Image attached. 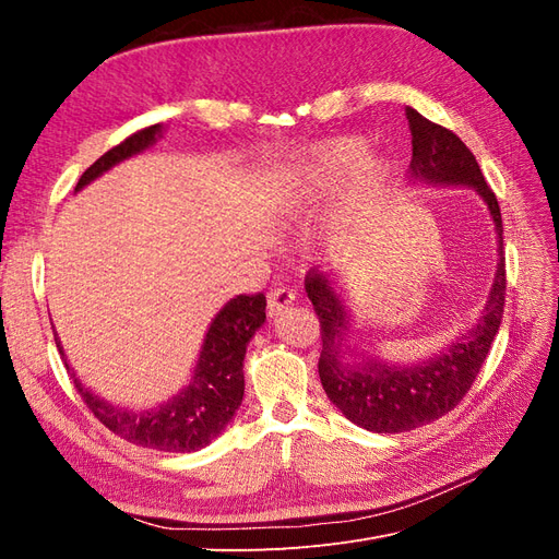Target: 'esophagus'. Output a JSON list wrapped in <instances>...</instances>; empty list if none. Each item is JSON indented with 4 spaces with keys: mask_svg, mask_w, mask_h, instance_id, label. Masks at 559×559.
Returning <instances> with one entry per match:
<instances>
[{
    "mask_svg": "<svg viewBox=\"0 0 559 559\" xmlns=\"http://www.w3.org/2000/svg\"><path fill=\"white\" fill-rule=\"evenodd\" d=\"M294 300H296V292L292 289V286L277 284V286H273V289L267 292V310H270V314H277L286 306H292Z\"/></svg>",
    "mask_w": 559,
    "mask_h": 559,
    "instance_id": "34e87169",
    "label": "esophagus"
}]
</instances>
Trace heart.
Instances as JSON below:
<instances>
[{
    "label": "heart",
    "mask_w": 559,
    "mask_h": 559,
    "mask_svg": "<svg viewBox=\"0 0 559 559\" xmlns=\"http://www.w3.org/2000/svg\"><path fill=\"white\" fill-rule=\"evenodd\" d=\"M368 156V146L361 138H341L310 148L275 177L273 202L286 212L298 214L319 198L333 191L352 175H357ZM376 175V167H364Z\"/></svg>",
    "instance_id": "obj_1"
}]
</instances>
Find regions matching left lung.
I'll return each mask as SVG.
<instances>
[{"label": "left lung", "instance_id": "8db88e82", "mask_svg": "<svg viewBox=\"0 0 559 559\" xmlns=\"http://www.w3.org/2000/svg\"><path fill=\"white\" fill-rule=\"evenodd\" d=\"M405 118H408L413 134L411 173L421 181L460 183L480 193L495 218L499 267L478 324L466 335L456 337V343H452L445 354L408 368L384 366L378 359L347 364L343 357V341L349 324L347 312L326 275L310 270L306 277V292L319 317L321 386H324L331 403H335V408H341L349 421L376 433L417 429L460 405L471 384L476 382L487 352L495 343L506 300L501 212L497 195L485 181L476 156L452 130L429 121L413 107L405 109Z\"/></svg>", "mask_w": 559, "mask_h": 559}]
</instances>
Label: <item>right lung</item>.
<instances>
[{
  "label": "right lung",
  "mask_w": 559,
  "mask_h": 559,
  "mask_svg": "<svg viewBox=\"0 0 559 559\" xmlns=\"http://www.w3.org/2000/svg\"><path fill=\"white\" fill-rule=\"evenodd\" d=\"M158 134L160 123L132 132L130 138L109 148L105 156H99L88 170L81 175L76 191L91 183L95 177L107 173L111 165L140 154V151L154 144ZM263 321V294H242L228 300L224 310L214 317L205 343H202V352L191 384L181 389V392L167 403L151 411L138 413L118 408V405L105 399H97L76 380L70 364L64 361V366L70 370L76 392L81 394L83 403L88 405V411L103 421L109 431L121 436L123 441L163 452H195L212 443L233 419L235 411L240 408L245 396V352L251 335L257 333ZM56 345L64 359V352L58 343V337Z\"/></svg>",
  "instance_id": "obj_1"
}]
</instances>
